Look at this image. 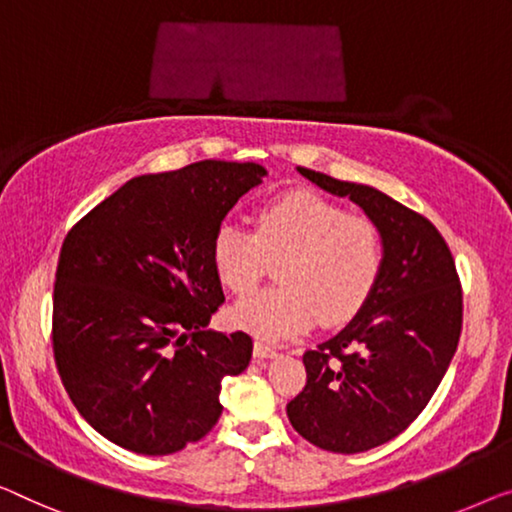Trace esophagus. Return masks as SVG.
Here are the masks:
<instances>
[{
  "label": "esophagus",
  "instance_id": "esophagus-1",
  "mask_svg": "<svg viewBox=\"0 0 512 512\" xmlns=\"http://www.w3.org/2000/svg\"><path fill=\"white\" fill-rule=\"evenodd\" d=\"M253 354H255V358H276L278 356L276 349L269 347V345H264V342H255Z\"/></svg>",
  "mask_w": 512,
  "mask_h": 512
}]
</instances>
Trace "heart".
Instances as JSON below:
<instances>
[{"mask_svg": "<svg viewBox=\"0 0 512 512\" xmlns=\"http://www.w3.org/2000/svg\"><path fill=\"white\" fill-rule=\"evenodd\" d=\"M280 287L232 308L236 329L280 342L317 319L335 326L352 319L377 285L384 264L379 227L310 190H294L255 213V234L223 223L213 234L211 262L223 287L246 296L280 262Z\"/></svg>", "mask_w": 512, "mask_h": 512, "instance_id": "heart-1", "label": "heart"}]
</instances>
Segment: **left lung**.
Returning <instances> with one entry per match:
<instances>
[{"label": "left lung", "mask_w": 512, "mask_h": 512, "mask_svg": "<svg viewBox=\"0 0 512 512\" xmlns=\"http://www.w3.org/2000/svg\"><path fill=\"white\" fill-rule=\"evenodd\" d=\"M299 172L358 204L384 241L375 289L345 329L303 354L308 381L287 404L310 444L363 453L407 430L444 379L462 331L460 278L444 236L421 213L363 183Z\"/></svg>", "instance_id": "1"}]
</instances>
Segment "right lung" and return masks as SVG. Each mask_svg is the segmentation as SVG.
Returning a JSON list of instances; mask_svg holds the SVG:
<instances>
[{"label":"right lung","mask_w":512,"mask_h":512,"mask_svg":"<svg viewBox=\"0 0 512 512\" xmlns=\"http://www.w3.org/2000/svg\"><path fill=\"white\" fill-rule=\"evenodd\" d=\"M264 177L227 160L142 174L66 234L52 349L68 398L112 444L170 455L218 423L220 386L248 368L253 340L209 329L225 301L211 241Z\"/></svg>","instance_id":"add662e5"}]
</instances>
